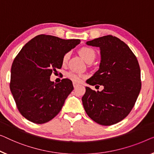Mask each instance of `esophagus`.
Segmentation results:
<instances>
[{
  "mask_svg": "<svg viewBox=\"0 0 154 154\" xmlns=\"http://www.w3.org/2000/svg\"><path fill=\"white\" fill-rule=\"evenodd\" d=\"M78 86H79V84H77L76 82H73V86H74L75 88H76Z\"/></svg>",
  "mask_w": 154,
  "mask_h": 154,
  "instance_id": "1",
  "label": "esophagus"
}]
</instances>
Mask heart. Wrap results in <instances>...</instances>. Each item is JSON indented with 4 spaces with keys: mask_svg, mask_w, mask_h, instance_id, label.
I'll list each match as a JSON object with an SVG mask.
<instances>
[{
    "mask_svg": "<svg viewBox=\"0 0 154 154\" xmlns=\"http://www.w3.org/2000/svg\"><path fill=\"white\" fill-rule=\"evenodd\" d=\"M79 54L81 55L82 58H83L86 62L88 63L90 61H93L95 60L96 57V53L95 51L93 48H89V47H83L79 50ZM70 57V52H67L63 55V59H62V63H66ZM68 77L69 79H70L72 81L75 82H81L82 78L84 77L83 75H77L73 72H69L68 73Z\"/></svg>",
    "mask_w": 154,
    "mask_h": 154,
    "instance_id": "b5f03b06",
    "label": "heart"
}]
</instances>
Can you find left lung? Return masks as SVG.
<instances>
[{"mask_svg": "<svg viewBox=\"0 0 154 154\" xmlns=\"http://www.w3.org/2000/svg\"><path fill=\"white\" fill-rule=\"evenodd\" d=\"M86 44L99 47L101 54L99 70L86 82L103 86L104 89L96 92L86 87L82 99L85 111L101 125H115L129 114L139 95L138 61L125 42L112 35L87 41Z\"/></svg>", "mask_w": 154, "mask_h": 154, "instance_id": "left-lung-1", "label": "left lung"}]
</instances>
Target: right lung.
Returning <instances> with one entry per match:
<instances>
[{
    "mask_svg": "<svg viewBox=\"0 0 154 154\" xmlns=\"http://www.w3.org/2000/svg\"><path fill=\"white\" fill-rule=\"evenodd\" d=\"M80 41L40 34L28 41L15 57L10 88L18 110L27 120L43 124L60 112L74 88L70 79L55 84L50 77L61 68L63 55Z\"/></svg>",
    "mask_w": 154,
    "mask_h": 154,
    "instance_id": "right-lung-1",
    "label": "right lung"
}]
</instances>
